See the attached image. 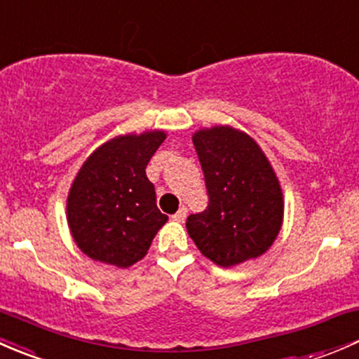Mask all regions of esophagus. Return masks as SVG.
<instances>
[{"mask_svg": "<svg viewBox=\"0 0 359 359\" xmlns=\"http://www.w3.org/2000/svg\"><path fill=\"white\" fill-rule=\"evenodd\" d=\"M187 214H188V210H187V207H181V209L178 210V212L175 214V221H180V223H183L184 219H187Z\"/></svg>", "mask_w": 359, "mask_h": 359, "instance_id": "esophagus-1", "label": "esophagus"}]
</instances>
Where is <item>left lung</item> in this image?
Segmentation results:
<instances>
[{"mask_svg": "<svg viewBox=\"0 0 359 359\" xmlns=\"http://www.w3.org/2000/svg\"><path fill=\"white\" fill-rule=\"evenodd\" d=\"M191 140L209 204L188 216V235L207 259L223 268L262 256L283 221V194L268 157L231 126L201 129Z\"/></svg>", "mask_w": 359, "mask_h": 359, "instance_id": "obj_1", "label": "left lung"}]
</instances>
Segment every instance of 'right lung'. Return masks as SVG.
Here are the masks:
<instances>
[{
    "label": "right lung",
    "instance_id": "obj_1",
    "mask_svg": "<svg viewBox=\"0 0 359 359\" xmlns=\"http://www.w3.org/2000/svg\"><path fill=\"white\" fill-rule=\"evenodd\" d=\"M164 140V131L116 136L79 169L67 197V223L88 257L129 268L147 256L168 221L145 172Z\"/></svg>",
    "mask_w": 359,
    "mask_h": 359
}]
</instances>
